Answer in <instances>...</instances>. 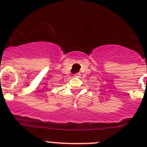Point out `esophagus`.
<instances>
[{
    "mask_svg": "<svg viewBox=\"0 0 147 147\" xmlns=\"http://www.w3.org/2000/svg\"><path fill=\"white\" fill-rule=\"evenodd\" d=\"M80 75L81 74L79 73V72H78V73L75 74V76H76V77H78V76H80Z\"/></svg>",
    "mask_w": 147,
    "mask_h": 147,
    "instance_id": "obj_1",
    "label": "esophagus"
}]
</instances>
